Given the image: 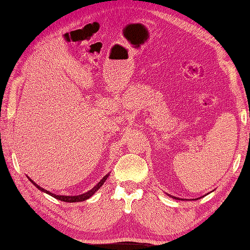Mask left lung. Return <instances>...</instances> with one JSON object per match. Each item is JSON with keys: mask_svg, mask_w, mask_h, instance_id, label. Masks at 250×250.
I'll use <instances>...</instances> for the list:
<instances>
[{"mask_svg": "<svg viewBox=\"0 0 250 250\" xmlns=\"http://www.w3.org/2000/svg\"><path fill=\"white\" fill-rule=\"evenodd\" d=\"M168 196H169V197H171L172 199H178V200H179V198H177V197H174V196H170V194H168ZM198 199H200V198H197V200H198ZM180 200H184V199H180Z\"/></svg>", "mask_w": 250, "mask_h": 250, "instance_id": "8db88e82", "label": "left lung"}]
</instances>
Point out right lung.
<instances>
[{"mask_svg": "<svg viewBox=\"0 0 250 250\" xmlns=\"http://www.w3.org/2000/svg\"><path fill=\"white\" fill-rule=\"evenodd\" d=\"M109 176V174L108 175H106L105 177H104V178L99 181V183L95 186V187L93 188V189H90L89 191H87V192H85V193H83V194H80V196H58V194H54V193H52V192H50V191H48V190H46V189H43V188H42L40 187V186H38L37 184L36 183H34L33 180H31L29 177H28V179L31 181V183H33V185H35L36 187H37L39 190H42V192H46V193H48V194H50V196L51 197H53V198H56V199H58V200H61V201H64V202H81V201H85V200H87V199H89L90 197L93 196V194L97 191V190L102 187V186L104 185V183H105L106 181V179H107V177Z\"/></svg>", "mask_w": 250, "mask_h": 250, "instance_id": "obj_1", "label": "right lung"}]
</instances>
